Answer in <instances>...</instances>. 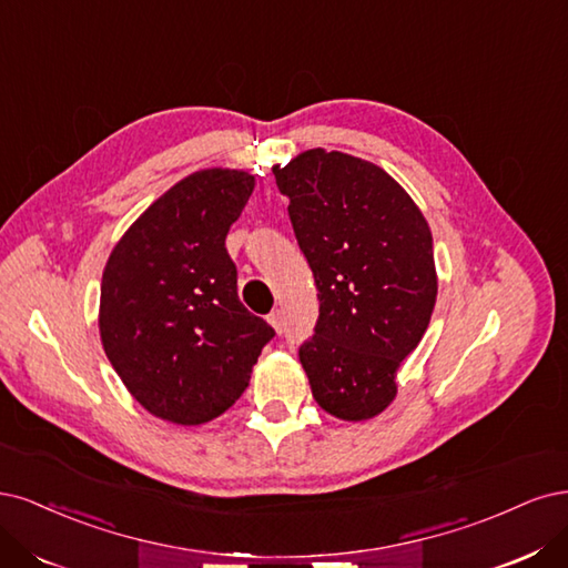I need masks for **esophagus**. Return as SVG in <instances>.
Here are the masks:
<instances>
[{"label": "esophagus", "mask_w": 568, "mask_h": 568, "mask_svg": "<svg viewBox=\"0 0 568 568\" xmlns=\"http://www.w3.org/2000/svg\"><path fill=\"white\" fill-rule=\"evenodd\" d=\"M268 323L273 325V331H276V333H283V325H285V321H283V311H281V308L273 311V314L268 316Z\"/></svg>", "instance_id": "1"}]
</instances>
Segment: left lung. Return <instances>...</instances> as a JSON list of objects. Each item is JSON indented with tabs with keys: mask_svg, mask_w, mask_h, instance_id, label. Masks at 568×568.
Returning a JSON list of instances; mask_svg holds the SVG:
<instances>
[{
	"mask_svg": "<svg viewBox=\"0 0 568 568\" xmlns=\"http://www.w3.org/2000/svg\"><path fill=\"white\" fill-rule=\"evenodd\" d=\"M273 174L321 302L300 346L311 394L339 419L375 417L434 311L427 219L382 168L339 151H304Z\"/></svg>",
	"mask_w": 568,
	"mask_h": 568,
	"instance_id": "obj_1",
	"label": "left lung"
}]
</instances>
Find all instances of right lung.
Returning <instances> with one entry per match:
<instances>
[{
	"mask_svg": "<svg viewBox=\"0 0 568 568\" xmlns=\"http://www.w3.org/2000/svg\"><path fill=\"white\" fill-rule=\"evenodd\" d=\"M254 191L241 170H200L160 195L108 257L99 331L108 361L151 415L203 425L247 389L276 335L237 300L226 233Z\"/></svg>",
	"mask_w": 568,
	"mask_h": 568,
	"instance_id": "obj_1",
	"label": "right lung"
}]
</instances>
